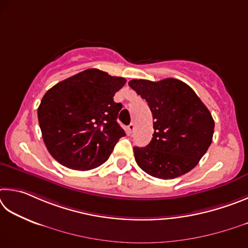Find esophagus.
Instances as JSON below:
<instances>
[{"mask_svg":"<svg viewBox=\"0 0 248 248\" xmlns=\"http://www.w3.org/2000/svg\"><path fill=\"white\" fill-rule=\"evenodd\" d=\"M128 133L129 134H132L133 132H134V128H135V124H134V123H131V124H129L128 125Z\"/></svg>","mask_w":248,"mask_h":248,"instance_id":"34e87169","label":"esophagus"}]
</instances>
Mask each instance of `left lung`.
<instances>
[{
	"mask_svg": "<svg viewBox=\"0 0 248 248\" xmlns=\"http://www.w3.org/2000/svg\"><path fill=\"white\" fill-rule=\"evenodd\" d=\"M129 87L153 113L155 133L146 147H134L142 171L162 180L179 177L197 166L209 148L215 121L195 91L175 78L133 79Z\"/></svg>",
	"mask_w": 248,
	"mask_h": 248,
	"instance_id": "left-lung-1",
	"label": "left lung"
}]
</instances>
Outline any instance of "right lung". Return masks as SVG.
Returning a JSON list of instances; mask_svg holds the SVG:
<instances>
[{
    "label": "right lung",
    "mask_w": 248,
    "mask_h": 248,
    "mask_svg": "<svg viewBox=\"0 0 248 248\" xmlns=\"http://www.w3.org/2000/svg\"><path fill=\"white\" fill-rule=\"evenodd\" d=\"M125 82L123 77L89 68L46 91L38 120L46 149L56 161L79 171L107 161L125 136L116 122L122 104L113 100Z\"/></svg>",
    "instance_id": "1"
}]
</instances>
